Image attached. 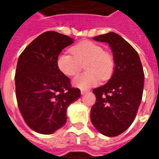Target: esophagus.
<instances>
[{
    "label": "esophagus",
    "instance_id": "obj_1",
    "mask_svg": "<svg viewBox=\"0 0 159 159\" xmlns=\"http://www.w3.org/2000/svg\"><path fill=\"white\" fill-rule=\"evenodd\" d=\"M89 92V90H82V91H81V94L84 95V94H86V93H87V92Z\"/></svg>",
    "mask_w": 159,
    "mask_h": 159
}]
</instances>
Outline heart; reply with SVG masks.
<instances>
[{"instance_id": "obj_1", "label": "heart", "mask_w": 159, "mask_h": 159, "mask_svg": "<svg viewBox=\"0 0 159 159\" xmlns=\"http://www.w3.org/2000/svg\"><path fill=\"white\" fill-rule=\"evenodd\" d=\"M72 55L62 53L57 57V65L62 73L73 77L84 64V73L72 80V85L80 89L96 86L102 79H107L113 71V60L102 46L92 41H84L71 48Z\"/></svg>"}]
</instances>
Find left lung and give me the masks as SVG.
I'll use <instances>...</instances> for the list:
<instances>
[{"mask_svg":"<svg viewBox=\"0 0 159 159\" xmlns=\"http://www.w3.org/2000/svg\"><path fill=\"white\" fill-rule=\"evenodd\" d=\"M93 39L108 43L116 66L108 82L93 90L97 100L91 109V120L103 135L115 137L135 119L143 96V66L135 49L120 35L110 32Z\"/></svg>","mask_w":159,"mask_h":159,"instance_id":"1","label":"left lung"}]
</instances>
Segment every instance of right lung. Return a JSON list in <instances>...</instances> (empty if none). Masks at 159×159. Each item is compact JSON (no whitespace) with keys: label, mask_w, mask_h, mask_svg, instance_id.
I'll return each mask as SVG.
<instances>
[{"label":"right lung","mask_w":159,"mask_h":159,"mask_svg":"<svg viewBox=\"0 0 159 159\" xmlns=\"http://www.w3.org/2000/svg\"><path fill=\"white\" fill-rule=\"evenodd\" d=\"M73 39L48 31L29 44L19 57L16 67V94L25 123L42 134H51L67 121V109L81 97L70 79L61 72L57 59Z\"/></svg>","instance_id":"right-lung-1"}]
</instances>
